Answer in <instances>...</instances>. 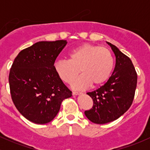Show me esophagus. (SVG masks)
Listing matches in <instances>:
<instances>
[{
	"label": "esophagus",
	"mask_w": 150,
	"mask_h": 150,
	"mask_svg": "<svg viewBox=\"0 0 150 150\" xmlns=\"http://www.w3.org/2000/svg\"><path fill=\"white\" fill-rule=\"evenodd\" d=\"M72 94H73V95H78V94H81L82 93L79 92H73Z\"/></svg>",
	"instance_id": "34e87169"
}]
</instances>
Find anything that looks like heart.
<instances>
[{
  "label": "heart",
  "mask_w": 150,
  "mask_h": 150,
  "mask_svg": "<svg viewBox=\"0 0 150 150\" xmlns=\"http://www.w3.org/2000/svg\"><path fill=\"white\" fill-rule=\"evenodd\" d=\"M68 61L58 60L53 64L58 77L66 83H70L79 73L82 74L73 81L72 87L84 89L104 85L112 73L114 66L113 55L108 49L91 44L84 45L70 51Z\"/></svg>",
  "instance_id": "obj_1"
}]
</instances>
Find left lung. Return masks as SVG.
<instances>
[{
    "instance_id": "obj_1",
    "label": "left lung",
    "mask_w": 150,
    "mask_h": 150,
    "mask_svg": "<svg viewBox=\"0 0 150 150\" xmlns=\"http://www.w3.org/2000/svg\"><path fill=\"white\" fill-rule=\"evenodd\" d=\"M107 44L116 56L112 75L104 85L87 93L92 99L93 106L85 114L97 124L113 121L126 112L132 104L137 87V75L131 60L116 46Z\"/></svg>"
}]
</instances>
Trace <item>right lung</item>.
I'll return each instance as SVG.
<instances>
[{"label": "right lung", "instance_id": "add662e5", "mask_svg": "<svg viewBox=\"0 0 150 150\" xmlns=\"http://www.w3.org/2000/svg\"><path fill=\"white\" fill-rule=\"evenodd\" d=\"M66 40L39 42L19 53L12 65L9 85L12 100L19 112L37 124L49 123L62 101L72 96L53 69Z\"/></svg>", "mask_w": 150, "mask_h": 150}]
</instances>
